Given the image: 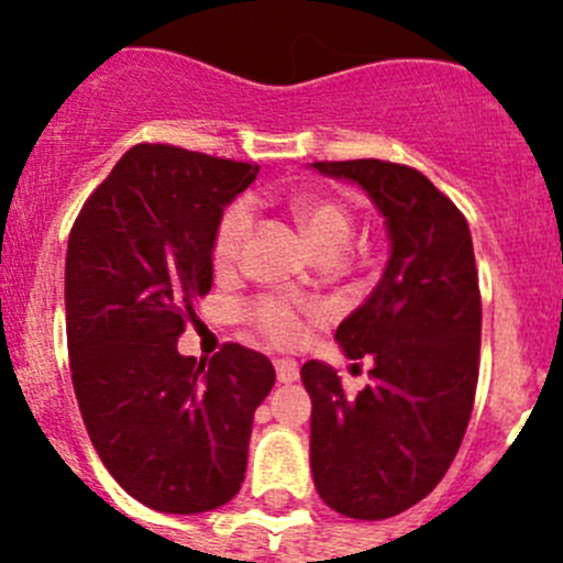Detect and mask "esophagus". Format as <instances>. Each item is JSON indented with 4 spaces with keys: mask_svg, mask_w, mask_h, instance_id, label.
Here are the masks:
<instances>
[{
    "mask_svg": "<svg viewBox=\"0 0 563 563\" xmlns=\"http://www.w3.org/2000/svg\"><path fill=\"white\" fill-rule=\"evenodd\" d=\"M275 371H277V382L280 384H294L299 378V365L294 360H277Z\"/></svg>",
    "mask_w": 563,
    "mask_h": 563,
    "instance_id": "1",
    "label": "esophagus"
}]
</instances>
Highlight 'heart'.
<instances>
[{"instance_id": "1", "label": "heart", "mask_w": 563, "mask_h": 563, "mask_svg": "<svg viewBox=\"0 0 563 563\" xmlns=\"http://www.w3.org/2000/svg\"><path fill=\"white\" fill-rule=\"evenodd\" d=\"M288 209H291L308 245L318 255L343 253L349 247L351 236H354V218H351L345 203L323 196H294ZM250 214L245 207H231L223 214L212 247L218 269H234L240 264ZM245 318L269 343L288 349V345H299L308 338L310 321L318 318V308L294 297H261L247 305Z\"/></svg>"}]
</instances>
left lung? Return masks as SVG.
<instances>
[{"instance_id": "1", "label": "left lung", "mask_w": 563, "mask_h": 563, "mask_svg": "<svg viewBox=\"0 0 563 563\" xmlns=\"http://www.w3.org/2000/svg\"><path fill=\"white\" fill-rule=\"evenodd\" d=\"M356 181L387 220L391 253L365 305L334 332L371 378L345 395L323 362L302 365L313 400L310 465L318 496L354 520H384L422 501L455 460L479 378L482 297L463 212L411 166L318 161Z\"/></svg>"}]
</instances>
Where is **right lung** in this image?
I'll use <instances>...</instances> for the list:
<instances>
[{
	"instance_id": "obj_1",
	"label": "right lung",
	"mask_w": 563,
	"mask_h": 563,
	"mask_svg": "<svg viewBox=\"0 0 563 563\" xmlns=\"http://www.w3.org/2000/svg\"><path fill=\"white\" fill-rule=\"evenodd\" d=\"M258 166L139 144L87 198L67 240L73 389L108 474L146 507L196 515L229 504L247 468L255 408L275 384L258 351L209 362L176 340L212 288L223 207Z\"/></svg>"
}]
</instances>
